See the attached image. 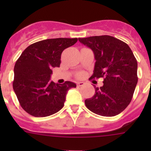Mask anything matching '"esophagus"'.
<instances>
[{
    "label": "esophagus",
    "mask_w": 151,
    "mask_h": 151,
    "mask_svg": "<svg viewBox=\"0 0 151 151\" xmlns=\"http://www.w3.org/2000/svg\"><path fill=\"white\" fill-rule=\"evenodd\" d=\"M84 85H85V83H84L83 82H77V86H78V87H82V86H83Z\"/></svg>",
    "instance_id": "34e87169"
}]
</instances>
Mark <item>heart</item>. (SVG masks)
<instances>
[{
	"label": "heart",
	"instance_id": "heart-1",
	"mask_svg": "<svg viewBox=\"0 0 151 151\" xmlns=\"http://www.w3.org/2000/svg\"><path fill=\"white\" fill-rule=\"evenodd\" d=\"M78 77H81V76H82V73H79L78 74Z\"/></svg>",
	"mask_w": 151,
	"mask_h": 151
}]
</instances>
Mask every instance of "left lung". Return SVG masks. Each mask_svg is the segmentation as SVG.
Here are the masks:
<instances>
[{
    "label": "left lung",
    "mask_w": 151,
    "mask_h": 151,
    "mask_svg": "<svg viewBox=\"0 0 151 151\" xmlns=\"http://www.w3.org/2000/svg\"><path fill=\"white\" fill-rule=\"evenodd\" d=\"M90 47L96 60L91 78H104V85L85 101L88 110L103 116H114L130 104L138 83V63L129 45L110 35L78 38Z\"/></svg>",
    "instance_id": "1"
}]
</instances>
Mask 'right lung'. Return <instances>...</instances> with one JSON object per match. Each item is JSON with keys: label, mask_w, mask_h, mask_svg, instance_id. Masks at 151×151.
Masks as SVG:
<instances>
[{"label": "right lung", "mask_w": 151, "mask_h": 151, "mask_svg": "<svg viewBox=\"0 0 151 151\" xmlns=\"http://www.w3.org/2000/svg\"><path fill=\"white\" fill-rule=\"evenodd\" d=\"M78 38H51L29 45L14 66L13 88L19 104L26 113L45 117L60 110L68 90L76 85L66 81L56 84L50 81L52 69L60 67L61 54L76 43Z\"/></svg>", "instance_id": "add662e5"}]
</instances>
